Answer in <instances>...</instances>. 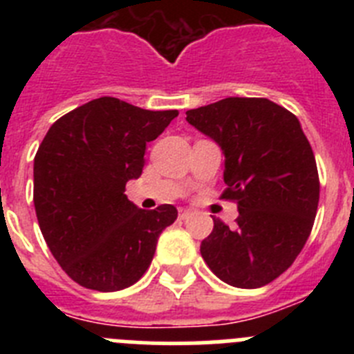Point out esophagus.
<instances>
[{
	"instance_id": "34e87169",
	"label": "esophagus",
	"mask_w": 354,
	"mask_h": 354,
	"mask_svg": "<svg viewBox=\"0 0 354 354\" xmlns=\"http://www.w3.org/2000/svg\"><path fill=\"white\" fill-rule=\"evenodd\" d=\"M189 214H192V211H189V209H180V211H179V218H180V220H186V218Z\"/></svg>"
}]
</instances>
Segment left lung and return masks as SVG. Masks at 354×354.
I'll list each match as a JSON object with an SVG mask.
<instances>
[{
	"instance_id": "8db88e82",
	"label": "left lung",
	"mask_w": 354,
	"mask_h": 354,
	"mask_svg": "<svg viewBox=\"0 0 354 354\" xmlns=\"http://www.w3.org/2000/svg\"><path fill=\"white\" fill-rule=\"evenodd\" d=\"M186 120L220 147L223 198L239 211L232 228L212 218L200 253L228 286H268L298 257L317 211V167L301 124L257 97H227L189 109Z\"/></svg>"
}]
</instances>
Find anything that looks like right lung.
<instances>
[{"label": "right lung", "mask_w": 354, "mask_h": 354, "mask_svg": "<svg viewBox=\"0 0 354 354\" xmlns=\"http://www.w3.org/2000/svg\"><path fill=\"white\" fill-rule=\"evenodd\" d=\"M177 115L99 97L49 127L33 161V204L53 257L80 286L113 292L149 270L177 209H140L126 184L142 175L147 143Z\"/></svg>", "instance_id": "add662e5"}]
</instances>
